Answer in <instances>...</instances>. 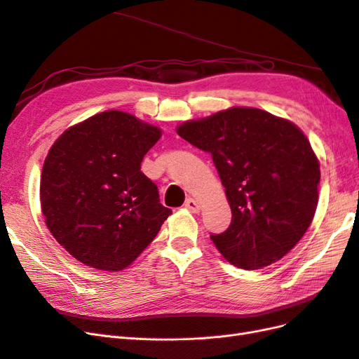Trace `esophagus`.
<instances>
[{
    "label": "esophagus",
    "mask_w": 359,
    "mask_h": 359,
    "mask_svg": "<svg viewBox=\"0 0 359 359\" xmlns=\"http://www.w3.org/2000/svg\"><path fill=\"white\" fill-rule=\"evenodd\" d=\"M184 205H186V208L191 212H199L201 211V205L198 203V201H194L193 198H189Z\"/></svg>",
    "instance_id": "34e87169"
}]
</instances>
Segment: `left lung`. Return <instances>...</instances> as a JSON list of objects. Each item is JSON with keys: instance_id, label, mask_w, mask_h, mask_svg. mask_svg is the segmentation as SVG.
I'll use <instances>...</instances> for the list:
<instances>
[{"instance_id": "left-lung-1", "label": "left lung", "mask_w": 359, "mask_h": 359, "mask_svg": "<svg viewBox=\"0 0 359 359\" xmlns=\"http://www.w3.org/2000/svg\"><path fill=\"white\" fill-rule=\"evenodd\" d=\"M177 133L210 153L219 172L232 222L211 240L232 265L264 268L298 244L316 212L320 170L295 124L256 107H231L182 123Z\"/></svg>"}]
</instances>
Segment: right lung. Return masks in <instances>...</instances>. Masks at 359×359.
<instances>
[{"label": "right lung", "mask_w": 359, "mask_h": 359, "mask_svg": "<svg viewBox=\"0 0 359 359\" xmlns=\"http://www.w3.org/2000/svg\"><path fill=\"white\" fill-rule=\"evenodd\" d=\"M156 126L106 111L67 128L46 156L40 202L48 229L86 266L121 271L144 252L172 211L140 163Z\"/></svg>", "instance_id": "obj_1"}]
</instances>
